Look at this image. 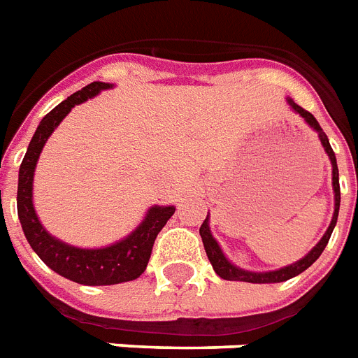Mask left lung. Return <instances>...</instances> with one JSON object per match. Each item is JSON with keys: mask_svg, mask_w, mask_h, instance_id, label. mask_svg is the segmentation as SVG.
<instances>
[{"mask_svg": "<svg viewBox=\"0 0 358 358\" xmlns=\"http://www.w3.org/2000/svg\"><path fill=\"white\" fill-rule=\"evenodd\" d=\"M288 103H290V107H292L296 113H299V116H303V118H305V122H307V124L310 125V127H313L316 133H318L320 140H322V145L325 148V153H327L329 159H331V164H333V188H334V214H333V220H331V225H329V229L325 231L324 238L320 240L318 244L314 245L313 251H310L307 257H303L301 260H297V262H294V264L285 266V268H281V270L264 271V273H255V271L240 270V268L233 266L227 259H225V255L222 253V250H220L218 242H216V240L213 238V234H210V229H208V218H205V222H203L201 227H199V234H201L203 245H205V251H207V257H208V260H210V264H213L214 271H216V273H218L222 279H227V281L282 282V281H288V279H292V277L299 275L301 271L307 270L308 266H313L314 262L318 260V257L324 253L325 245H327L329 238H331V233H333L334 225H336V220H338V208H340L338 166H336V157H334L333 148H331V144H329L327 134L322 131V127H320V124L316 122V118H314L313 114L308 113V110H305L303 107L296 105L292 99H288Z\"/></svg>", "mask_w": 358, "mask_h": 358, "instance_id": "left-lung-1", "label": "left lung"}]
</instances>
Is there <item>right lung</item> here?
<instances>
[{"mask_svg": "<svg viewBox=\"0 0 358 358\" xmlns=\"http://www.w3.org/2000/svg\"><path fill=\"white\" fill-rule=\"evenodd\" d=\"M108 87L110 85L107 83H90L79 92L66 98L51 113L45 114L31 138L18 176V197H16L18 218L25 238L34 253L59 275L79 285H88V287L118 285V282L133 281L142 275L150 262L157 234L161 233L166 222L176 213L173 207H151L144 222L134 229L127 238L108 248H101V250H79V248L68 245L61 240L53 238L40 225L33 208V173L40 151L44 148L45 140L50 138V134L55 131L57 125L61 124L62 118L71 108L87 101L88 98H94L103 88Z\"/></svg>", "mask_w": 358, "mask_h": 358, "instance_id": "right-lung-1", "label": "right lung"}]
</instances>
